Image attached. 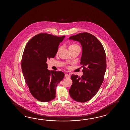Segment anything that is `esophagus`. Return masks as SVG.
<instances>
[{
  "instance_id": "obj_1",
  "label": "esophagus",
  "mask_w": 130,
  "mask_h": 130,
  "mask_svg": "<svg viewBox=\"0 0 130 130\" xmlns=\"http://www.w3.org/2000/svg\"><path fill=\"white\" fill-rule=\"evenodd\" d=\"M64 77H67V78H69V77H70V75L69 74H67V73H66L65 75H64Z\"/></svg>"
}]
</instances>
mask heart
I'll list each match as a JSON object with an SVG mask.
<instances>
[{"instance_id": "1", "label": "heart", "mask_w": 130, "mask_h": 130, "mask_svg": "<svg viewBox=\"0 0 130 130\" xmlns=\"http://www.w3.org/2000/svg\"><path fill=\"white\" fill-rule=\"evenodd\" d=\"M77 47H79V46L78 45H77V44H71V45L69 46V49H72V48H77ZM60 48L59 49L58 51L60 50Z\"/></svg>"}]
</instances>
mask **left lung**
I'll use <instances>...</instances> for the list:
<instances>
[{
    "instance_id": "left-lung-1",
    "label": "left lung",
    "mask_w": 130,
    "mask_h": 130,
    "mask_svg": "<svg viewBox=\"0 0 130 130\" xmlns=\"http://www.w3.org/2000/svg\"><path fill=\"white\" fill-rule=\"evenodd\" d=\"M69 39L78 41L81 44L80 63L83 67L81 77L72 75L71 78L73 83L69 94L76 101L86 102L96 94L104 81L106 68L105 51L100 41L90 33H79Z\"/></svg>"
}]
</instances>
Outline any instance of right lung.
Instances as JSON below:
<instances>
[{
    "instance_id": "1",
    "label": "right lung",
    "mask_w": 130,
    "mask_h": 130,
    "mask_svg": "<svg viewBox=\"0 0 130 130\" xmlns=\"http://www.w3.org/2000/svg\"><path fill=\"white\" fill-rule=\"evenodd\" d=\"M65 36L40 33L28 41L21 60L22 72L30 93L41 102H48L56 97L57 85L64 78L61 71L47 69V59L53 58Z\"/></svg>"
}]
</instances>
